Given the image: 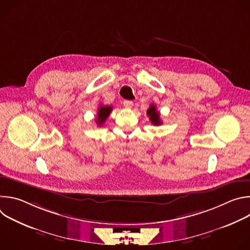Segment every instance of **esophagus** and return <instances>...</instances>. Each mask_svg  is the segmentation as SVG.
<instances>
[{"mask_svg": "<svg viewBox=\"0 0 250 250\" xmlns=\"http://www.w3.org/2000/svg\"><path fill=\"white\" fill-rule=\"evenodd\" d=\"M132 105H133V102L132 101H129V100L124 101V106H125V108L130 109V108H132Z\"/></svg>", "mask_w": 250, "mask_h": 250, "instance_id": "obj_1", "label": "esophagus"}]
</instances>
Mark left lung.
Instances as JSON below:
<instances>
[{
	"instance_id": "left-lung-1",
	"label": "left lung",
	"mask_w": 250,
	"mask_h": 250,
	"mask_svg": "<svg viewBox=\"0 0 250 250\" xmlns=\"http://www.w3.org/2000/svg\"><path fill=\"white\" fill-rule=\"evenodd\" d=\"M147 116L149 117L150 122L154 125H161V120H160V114L159 112H157L155 104H150L149 109L147 110Z\"/></svg>"
}]
</instances>
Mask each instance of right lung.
<instances>
[{
  "label": "right lung",
  "mask_w": 250,
  "mask_h": 250,
  "mask_svg": "<svg viewBox=\"0 0 250 250\" xmlns=\"http://www.w3.org/2000/svg\"><path fill=\"white\" fill-rule=\"evenodd\" d=\"M112 110H113L112 105H100L99 106L98 115H97V119H96V123L99 126H101L102 125L104 124L105 120L108 119V117L110 116Z\"/></svg>",
  "instance_id": "obj_1"
}]
</instances>
